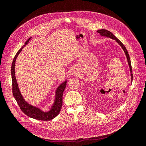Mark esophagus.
Here are the masks:
<instances>
[{
    "label": "esophagus",
    "instance_id": "1",
    "mask_svg": "<svg viewBox=\"0 0 146 146\" xmlns=\"http://www.w3.org/2000/svg\"><path fill=\"white\" fill-rule=\"evenodd\" d=\"M71 74H72V75H74V76H77V75H78V72H77V71H76V70H73Z\"/></svg>",
    "mask_w": 146,
    "mask_h": 146
}]
</instances>
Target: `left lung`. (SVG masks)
Here are the masks:
<instances>
[{"instance_id": "1", "label": "left lung", "mask_w": 146, "mask_h": 146, "mask_svg": "<svg viewBox=\"0 0 146 146\" xmlns=\"http://www.w3.org/2000/svg\"><path fill=\"white\" fill-rule=\"evenodd\" d=\"M98 32L101 35H102V36H106L107 37H110L111 38L113 39H114V40H116L117 41V42L119 44V45H120L122 48H123V50H124L125 52V54L126 55V56H127V60H128V63H129V67H130V72H131V80H133V74H132V68H131V61H130V56H129V52H128L127 48H125V47L124 46V45L121 42V41H120L119 40V39L114 36V35L111 32H110V31L108 30H104V29H101V30H98Z\"/></svg>"}]
</instances>
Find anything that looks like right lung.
<instances>
[{"label":"right lung","instance_id":"right-lung-1","mask_svg":"<svg viewBox=\"0 0 146 146\" xmlns=\"http://www.w3.org/2000/svg\"><path fill=\"white\" fill-rule=\"evenodd\" d=\"M31 38H30L27 41L25 42V44L17 52L14 59H13L12 65H11V78H12V92L13 96L16 99L17 104L19 106V108L25 114L28 116L30 117H32L37 120L41 121H50L52 119L55 118L58 114L60 113L61 107L63 104V92L66 86V83L67 81L63 83L58 88V89L56 91V98L55 100V104L53 106V107L48 112H43L39 109L34 107L33 106H31L27 104L23 99V96H21V92L17 86V83L16 82V79L15 77V62L17 55L21 52L22 49L29 42Z\"/></svg>","mask_w":146,"mask_h":146}]
</instances>
